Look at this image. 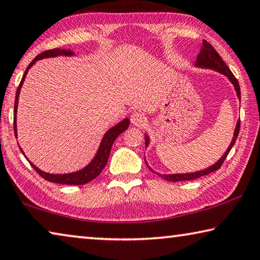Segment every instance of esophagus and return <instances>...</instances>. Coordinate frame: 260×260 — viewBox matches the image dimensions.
Masks as SVG:
<instances>
[{"label":"esophagus","mask_w":260,"mask_h":260,"mask_svg":"<svg viewBox=\"0 0 260 260\" xmlns=\"http://www.w3.org/2000/svg\"><path fill=\"white\" fill-rule=\"evenodd\" d=\"M131 121L135 126H143V123L147 121V118L141 112H135L131 115Z\"/></svg>","instance_id":"obj_1"}]
</instances>
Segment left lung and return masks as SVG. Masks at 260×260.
I'll use <instances>...</instances> for the list:
<instances>
[{
	"label": "left lung",
	"mask_w": 260,
	"mask_h": 260,
	"mask_svg": "<svg viewBox=\"0 0 260 260\" xmlns=\"http://www.w3.org/2000/svg\"><path fill=\"white\" fill-rule=\"evenodd\" d=\"M194 67L201 68V69H212V71H215L217 73L222 74V75H224L230 81V83L234 85V89H235V91H236L238 101L241 102V89H240V84H238V81L236 80V77L234 76V74L230 72V69L228 68V66L224 63V61L221 59V56L219 55V53H217L215 49H214V47L212 46V45L209 44V43H207V41H206V40H204L203 43H201L200 53L197 56V60H196V62H194ZM240 125H241V121L237 120L236 126H235L234 137H233L232 142H230L229 147L226 148V150L224 151V154L222 155V157L219 158V160H217V162L212 164L211 167L203 169V170H200V171L188 172V174L163 175V174H158V172H156V171L152 170V169L149 167V164H148V162L146 160V158H145V162H146L147 167H148V169H149L150 171L154 172V174H157L159 177H162V178L169 180V182H180V180H192V179L200 178V177L211 174V172H213V171L219 170L220 167L222 166V163L224 162L225 157H226V156H228L230 149H232L233 146L235 145V142H236V139L238 137V133H240ZM145 141H146V148H147L148 146H149V143H150V139H149V137H148L147 133H145Z\"/></svg>",
	"instance_id": "left-lung-1"
}]
</instances>
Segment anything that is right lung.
I'll return each instance as SVG.
<instances>
[{"label": "right lung", "mask_w": 260, "mask_h": 260, "mask_svg": "<svg viewBox=\"0 0 260 260\" xmlns=\"http://www.w3.org/2000/svg\"><path fill=\"white\" fill-rule=\"evenodd\" d=\"M74 55H75V52H73L72 49L54 48V49H51V51H45L43 53H40V54L37 55L35 59L31 61V63L27 66L25 72H24L22 81H20V83H19L17 92H16V98H15L14 131H15L16 139H17V109H18L19 93H20V89H22L24 81H25V77L27 75V73H28V71H30V68L37 62V61H39V60L48 59V57L74 56ZM128 126H129V119L125 118L120 122H118L117 125H114L113 127H111V128L106 131L104 137H103L102 141L100 143V147H98V150L96 152V155H94L93 158L90 160V163L88 164V166L84 167L83 169H81V170H78V171L69 172V174H49V172L43 171L41 169H39L38 167L35 166V164L26 157V155L24 154L22 148L19 147V149H20V151L23 152V155L25 156L28 162H30L32 168H34L35 170L38 172V174L41 177H43L44 179L48 180V182L57 183V184H67V185H83V184L91 182L92 179L96 178V177L101 174L103 169L105 168L106 163H108L110 151H111V148H112L114 140L117 139L119 135L122 133V132H125L127 128H128Z\"/></svg>", "instance_id": "add662e5"}]
</instances>
